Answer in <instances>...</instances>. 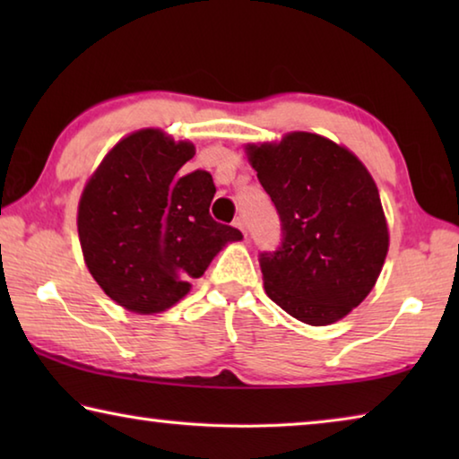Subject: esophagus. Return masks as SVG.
<instances>
[{
	"instance_id": "obj_1",
	"label": "esophagus",
	"mask_w": 459,
	"mask_h": 459,
	"mask_svg": "<svg viewBox=\"0 0 459 459\" xmlns=\"http://www.w3.org/2000/svg\"><path fill=\"white\" fill-rule=\"evenodd\" d=\"M235 227L247 237V227H245V219H243V216H237V219H235Z\"/></svg>"
}]
</instances>
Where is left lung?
<instances>
[{"label":"left lung","instance_id":"8db88e82","mask_svg":"<svg viewBox=\"0 0 459 459\" xmlns=\"http://www.w3.org/2000/svg\"><path fill=\"white\" fill-rule=\"evenodd\" d=\"M245 153L283 222V245L261 255L265 293L309 325H330L372 291L388 224L367 166L332 139L291 131Z\"/></svg>","mask_w":459,"mask_h":459}]
</instances>
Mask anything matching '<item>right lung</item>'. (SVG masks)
<instances>
[{
    "instance_id": "add662e5",
    "label": "right lung",
    "mask_w": 459,
    "mask_h": 459,
    "mask_svg": "<svg viewBox=\"0 0 459 459\" xmlns=\"http://www.w3.org/2000/svg\"><path fill=\"white\" fill-rule=\"evenodd\" d=\"M194 153L188 139L145 127L119 139L84 184L76 214L84 265L127 312H166L224 247L243 240L208 214L212 176H180Z\"/></svg>"
}]
</instances>
